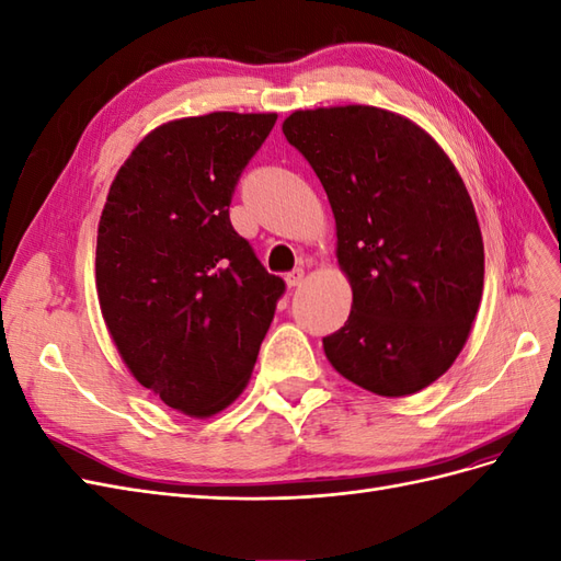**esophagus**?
Here are the masks:
<instances>
[{"label":"esophagus","mask_w":561,"mask_h":561,"mask_svg":"<svg viewBox=\"0 0 561 561\" xmlns=\"http://www.w3.org/2000/svg\"><path fill=\"white\" fill-rule=\"evenodd\" d=\"M285 283H287V287H299L304 283V268L290 271V274L285 276Z\"/></svg>","instance_id":"obj_1"}]
</instances>
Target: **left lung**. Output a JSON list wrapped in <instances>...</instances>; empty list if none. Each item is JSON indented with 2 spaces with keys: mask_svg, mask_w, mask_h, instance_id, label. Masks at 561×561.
Returning a JSON list of instances; mask_svg holds the SVG:
<instances>
[{
  "mask_svg": "<svg viewBox=\"0 0 561 561\" xmlns=\"http://www.w3.org/2000/svg\"><path fill=\"white\" fill-rule=\"evenodd\" d=\"M283 133L328 194L353 293L344 328L322 339L330 365L383 398L431 386L466 346L484 287L456 165L421 126L371 105L297 110Z\"/></svg>",
  "mask_w": 561,
  "mask_h": 561,
  "instance_id": "left-lung-1",
  "label": "left lung"
}]
</instances>
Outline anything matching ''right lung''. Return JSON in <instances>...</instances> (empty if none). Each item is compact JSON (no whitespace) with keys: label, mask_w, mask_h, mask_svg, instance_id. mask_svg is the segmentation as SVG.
<instances>
[{"label":"right lung","mask_w":561,"mask_h":561,"mask_svg":"<svg viewBox=\"0 0 561 561\" xmlns=\"http://www.w3.org/2000/svg\"><path fill=\"white\" fill-rule=\"evenodd\" d=\"M278 114L161 124L118 168L98 225L95 290L130 375L206 419L243 393L285 283L233 231L229 203Z\"/></svg>","instance_id":"1"}]
</instances>
